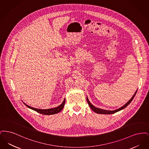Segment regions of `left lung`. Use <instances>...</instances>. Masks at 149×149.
<instances>
[{
	"label": "left lung",
	"mask_w": 149,
	"mask_h": 149,
	"mask_svg": "<svg viewBox=\"0 0 149 149\" xmlns=\"http://www.w3.org/2000/svg\"><path fill=\"white\" fill-rule=\"evenodd\" d=\"M137 91H136V92H135V94H134V95L132 96V97L131 98L130 100H129V101L127 102V103H126L124 106L121 107L120 108H118V109H117L114 110V111H107V110H104V109H100V108H97V107L94 106L92 104H91V103L90 102V101L89 100V99H88V98L87 97H86V100H87V102H88V103L89 106V107L91 108V109H92L93 111L94 112H95V113H97L103 114H113L115 113L116 112H117L120 111L122 110V109H124V108H125L128 105V104H129L132 102V100H133L134 98L135 97V95H136V92H137Z\"/></svg>",
	"instance_id": "8db88e82"
}]
</instances>
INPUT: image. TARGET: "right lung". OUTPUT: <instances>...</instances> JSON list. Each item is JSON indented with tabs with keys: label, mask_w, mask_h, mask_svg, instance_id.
<instances>
[{
	"label": "right lung",
	"mask_w": 149,
	"mask_h": 149,
	"mask_svg": "<svg viewBox=\"0 0 149 149\" xmlns=\"http://www.w3.org/2000/svg\"><path fill=\"white\" fill-rule=\"evenodd\" d=\"M23 103L26 105V106L27 107L35 111L36 112L45 115H51V114H55L58 113L60 112L64 108L65 103V100L64 99L63 102L61 104H60L59 106L57 107L56 108H51V109H37L35 108L29 106L25 104L24 102Z\"/></svg>",
	"instance_id": "1"
}]
</instances>
